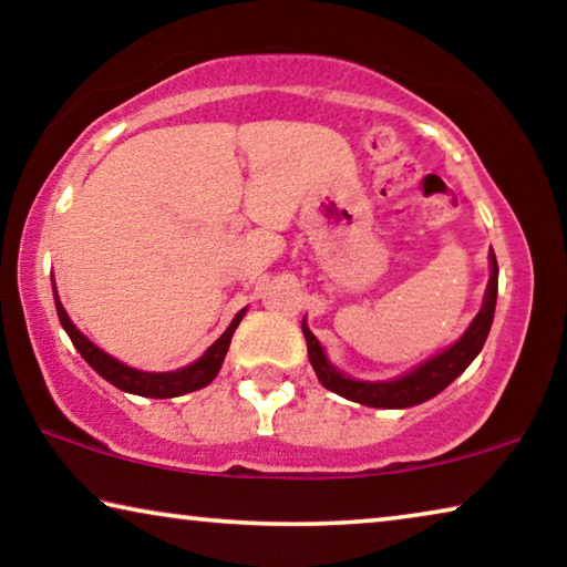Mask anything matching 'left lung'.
<instances>
[{
  "instance_id": "1",
  "label": "left lung",
  "mask_w": 567,
  "mask_h": 567,
  "mask_svg": "<svg viewBox=\"0 0 567 567\" xmlns=\"http://www.w3.org/2000/svg\"><path fill=\"white\" fill-rule=\"evenodd\" d=\"M491 280H487L485 300L475 320L470 322L463 338L455 344H450L435 358L427 362L417 364L415 370H410L408 375L385 380V382H364V380H352L342 375L338 368H332L328 354H324L322 344L318 338L307 328L302 320V334L307 340V354H310V364L315 375L322 382V388L330 392H338L340 398H348L352 402H360V405L368 408H385V410H400V408H412L420 405L430 398H435L437 392H443L450 382L457 375H463L470 362L477 358V352L483 350L487 340V332H491V324L495 318V300H497V260L495 252L491 249Z\"/></svg>"
}]
</instances>
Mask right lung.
I'll return each mask as SVG.
<instances>
[{"label": "right lung", "instance_id": "right-lung-1", "mask_svg": "<svg viewBox=\"0 0 567 567\" xmlns=\"http://www.w3.org/2000/svg\"><path fill=\"white\" fill-rule=\"evenodd\" d=\"M52 290H54V305H56V315H60L62 328L66 334H70L72 344L80 350L82 358L87 360L90 368L94 372H100V375L107 382H112L114 388L132 392V395H142V398H157V400L179 398V395H187V392H195L199 388L209 385V382L217 378L219 368H223L225 354L229 350V342H233V334L237 330L239 320L245 318V310H239L235 315V320L229 322V328L219 334L213 344H209L203 358L187 364V368L172 370V372H145V370H134V368H130V364L114 360L112 354L100 350L90 338H84V334L74 328V322L70 320V315H66V310L62 307L60 297H56L54 282H52Z\"/></svg>", "mask_w": 567, "mask_h": 567}]
</instances>
